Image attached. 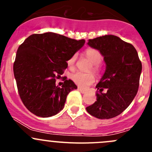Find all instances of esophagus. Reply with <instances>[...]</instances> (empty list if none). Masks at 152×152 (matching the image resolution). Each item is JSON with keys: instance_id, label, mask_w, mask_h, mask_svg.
Instances as JSON below:
<instances>
[{"instance_id": "1", "label": "esophagus", "mask_w": 152, "mask_h": 152, "mask_svg": "<svg viewBox=\"0 0 152 152\" xmlns=\"http://www.w3.org/2000/svg\"><path fill=\"white\" fill-rule=\"evenodd\" d=\"M78 90H79V91H80L82 93H87V90H84V89L81 88V87H78Z\"/></svg>"}]
</instances>
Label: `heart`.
I'll return each mask as SVG.
<instances>
[{"label": "heart", "instance_id": "obj_1", "mask_svg": "<svg viewBox=\"0 0 152 152\" xmlns=\"http://www.w3.org/2000/svg\"><path fill=\"white\" fill-rule=\"evenodd\" d=\"M85 54L86 57L90 60V62L93 64L92 69L94 71L97 72L99 70L98 65L100 64L102 61V56L99 50L93 48H88L85 50ZM77 59V54H73L70 56L67 60V63L70 68H73L75 66V63ZM72 80L73 81L76 85L81 87L86 88L89 85H92L95 82L94 75L92 73H82V72H76L71 76Z\"/></svg>", "mask_w": 152, "mask_h": 152}]
</instances>
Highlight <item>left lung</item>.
Here are the masks:
<instances>
[{"label": "left lung", "mask_w": 152, "mask_h": 152, "mask_svg": "<svg viewBox=\"0 0 152 152\" xmlns=\"http://www.w3.org/2000/svg\"><path fill=\"white\" fill-rule=\"evenodd\" d=\"M87 45L104 56L106 69L96 86L99 90L97 101L86 110L97 118H112L123 113L137 95L141 62L132 44L114 35L89 39ZM104 88L106 92L103 93Z\"/></svg>", "instance_id": "1"}]
</instances>
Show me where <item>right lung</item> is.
Returning a JSON list of instances; mask_svg holds the SVG:
<instances>
[{
  "mask_svg": "<svg viewBox=\"0 0 152 152\" xmlns=\"http://www.w3.org/2000/svg\"><path fill=\"white\" fill-rule=\"evenodd\" d=\"M53 32L29 36L17 50L14 75L23 103L35 115L48 118L59 113L67 96L77 86L64 79L61 87L56 85L67 67V61L85 45Z\"/></svg>",
  "mask_w": 152,
  "mask_h": 152,
  "instance_id": "add662e5",
  "label": "right lung"
}]
</instances>
